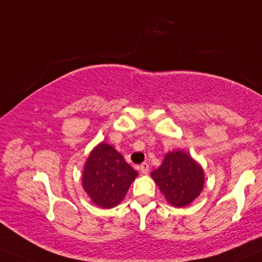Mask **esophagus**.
<instances>
[{"label": "esophagus", "mask_w": 262, "mask_h": 262, "mask_svg": "<svg viewBox=\"0 0 262 262\" xmlns=\"http://www.w3.org/2000/svg\"><path fill=\"white\" fill-rule=\"evenodd\" d=\"M140 170H141L142 174H148V171H149V165H148L147 162H143L141 166H140Z\"/></svg>", "instance_id": "esophagus-1"}]
</instances>
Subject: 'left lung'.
<instances>
[{
    "instance_id": "1",
    "label": "left lung",
    "mask_w": 262,
    "mask_h": 262,
    "mask_svg": "<svg viewBox=\"0 0 262 262\" xmlns=\"http://www.w3.org/2000/svg\"><path fill=\"white\" fill-rule=\"evenodd\" d=\"M156 185L170 205L185 207L195 200L204 188V170L185 151H171L162 165L151 171Z\"/></svg>"
}]
</instances>
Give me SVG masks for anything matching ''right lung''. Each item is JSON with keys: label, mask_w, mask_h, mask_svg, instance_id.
<instances>
[{"label": "right lung", "mask_w": 262, "mask_h": 262, "mask_svg": "<svg viewBox=\"0 0 262 262\" xmlns=\"http://www.w3.org/2000/svg\"><path fill=\"white\" fill-rule=\"evenodd\" d=\"M138 177L123 156L107 143H100L85 162L82 185L94 204L112 208L123 200L130 183Z\"/></svg>", "instance_id": "right-lung-1"}]
</instances>
